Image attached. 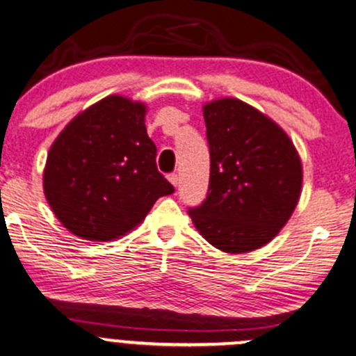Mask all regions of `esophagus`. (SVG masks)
<instances>
[{"instance_id":"obj_1","label":"esophagus","mask_w":356,"mask_h":356,"mask_svg":"<svg viewBox=\"0 0 356 356\" xmlns=\"http://www.w3.org/2000/svg\"><path fill=\"white\" fill-rule=\"evenodd\" d=\"M169 181H170V184H172V186L177 187L179 186V175L177 174H170Z\"/></svg>"}]
</instances>
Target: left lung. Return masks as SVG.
Here are the masks:
<instances>
[{
    "label": "left lung",
    "instance_id": "left-lung-1",
    "mask_svg": "<svg viewBox=\"0 0 356 356\" xmlns=\"http://www.w3.org/2000/svg\"><path fill=\"white\" fill-rule=\"evenodd\" d=\"M211 175L207 197L189 216L207 243L241 254L268 244L295 211L300 155L276 122L238 99L204 105Z\"/></svg>",
    "mask_w": 356,
    "mask_h": 356
}]
</instances>
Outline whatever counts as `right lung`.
<instances>
[{"label":"right lung","instance_id":"right-lung-1","mask_svg":"<svg viewBox=\"0 0 356 356\" xmlns=\"http://www.w3.org/2000/svg\"><path fill=\"white\" fill-rule=\"evenodd\" d=\"M145 105L110 95L79 113L50 147L44 197L79 238L112 241L137 227L174 186L157 170Z\"/></svg>","mask_w":356,"mask_h":356}]
</instances>
